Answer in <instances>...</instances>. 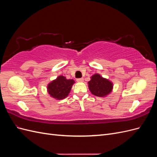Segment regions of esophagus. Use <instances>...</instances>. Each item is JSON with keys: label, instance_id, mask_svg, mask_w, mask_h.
I'll list each match as a JSON object with an SVG mask.
<instances>
[{"label": "esophagus", "instance_id": "1", "mask_svg": "<svg viewBox=\"0 0 157 157\" xmlns=\"http://www.w3.org/2000/svg\"><path fill=\"white\" fill-rule=\"evenodd\" d=\"M77 82H83V81H84V78H77Z\"/></svg>", "mask_w": 157, "mask_h": 157}]
</instances>
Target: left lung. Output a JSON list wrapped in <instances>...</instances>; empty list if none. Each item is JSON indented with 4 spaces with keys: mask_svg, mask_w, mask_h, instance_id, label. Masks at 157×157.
<instances>
[{
    "mask_svg": "<svg viewBox=\"0 0 157 157\" xmlns=\"http://www.w3.org/2000/svg\"><path fill=\"white\" fill-rule=\"evenodd\" d=\"M88 88L91 93L98 97H105L110 94L113 84L110 80L102 77L99 74H94L88 82Z\"/></svg>",
    "mask_w": 157,
    "mask_h": 157,
    "instance_id": "obj_1",
    "label": "left lung"
}]
</instances>
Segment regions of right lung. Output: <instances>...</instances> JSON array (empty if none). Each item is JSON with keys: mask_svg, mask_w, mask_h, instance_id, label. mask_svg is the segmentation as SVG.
Returning a JSON list of instances; mask_svg holds the SVG:
<instances>
[{"mask_svg": "<svg viewBox=\"0 0 157 157\" xmlns=\"http://www.w3.org/2000/svg\"><path fill=\"white\" fill-rule=\"evenodd\" d=\"M75 82L74 80L67 79L60 75L48 84L47 91L52 98L60 100L68 96Z\"/></svg>", "mask_w": 157, "mask_h": 157, "instance_id": "1", "label": "right lung"}]
</instances>
